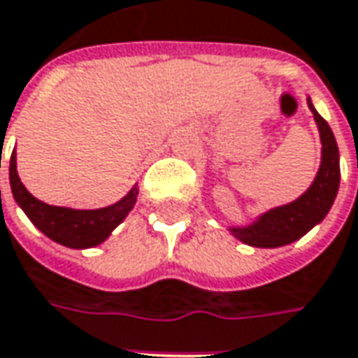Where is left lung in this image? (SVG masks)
<instances>
[{"label": "left lung", "mask_w": 358, "mask_h": 358, "mask_svg": "<svg viewBox=\"0 0 358 358\" xmlns=\"http://www.w3.org/2000/svg\"><path fill=\"white\" fill-rule=\"evenodd\" d=\"M307 106L313 113L321 138V164L311 186L297 200L271 208L245 226H229V234L252 248H281L303 238L321 224L337 198L341 182L339 146L327 120L315 110L311 96Z\"/></svg>", "instance_id": "obj_1"}]
</instances>
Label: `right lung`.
Listing matches in <instances>:
<instances>
[{
    "label": "right lung",
    "instance_id": "add662e5",
    "mask_svg": "<svg viewBox=\"0 0 358 358\" xmlns=\"http://www.w3.org/2000/svg\"><path fill=\"white\" fill-rule=\"evenodd\" d=\"M9 184L11 194L17 206L25 212V216L33 222V226L41 229L49 240L57 241L65 248L87 250L94 248L113 234L118 224L124 222L129 212L136 203L138 188L136 184L118 202L96 208V210H75L65 206H51L37 200L31 192L23 186L17 174V155L13 150L9 160Z\"/></svg>",
    "mask_w": 358,
    "mask_h": 358
}]
</instances>
